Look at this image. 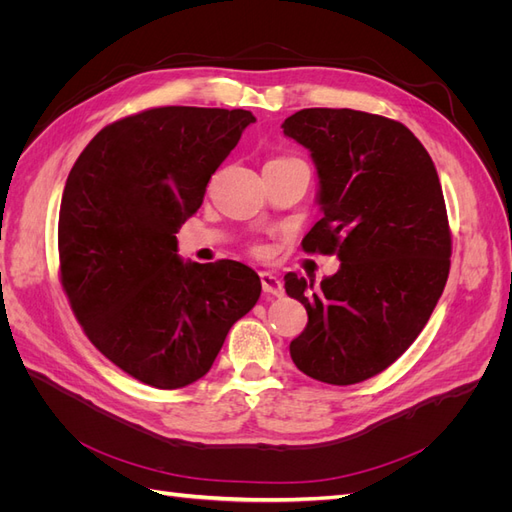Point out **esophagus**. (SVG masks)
Returning <instances> with one entry per match:
<instances>
[{
	"label": "esophagus",
	"instance_id": "1",
	"mask_svg": "<svg viewBox=\"0 0 512 512\" xmlns=\"http://www.w3.org/2000/svg\"><path fill=\"white\" fill-rule=\"evenodd\" d=\"M260 284H262V290H265L267 294H273V297H284V284L280 282V277L277 275H273L269 271H262Z\"/></svg>",
	"mask_w": 512,
	"mask_h": 512
}]
</instances>
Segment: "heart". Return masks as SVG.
<instances>
[{"label":"heart","instance_id":"heart-1","mask_svg":"<svg viewBox=\"0 0 512 512\" xmlns=\"http://www.w3.org/2000/svg\"><path fill=\"white\" fill-rule=\"evenodd\" d=\"M290 160H297V158H290V156H282V158H275L271 162H290Z\"/></svg>","mask_w":512,"mask_h":512}]
</instances>
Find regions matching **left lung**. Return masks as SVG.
<instances>
[{
	"label": "left lung",
	"mask_w": 512,
	"mask_h": 512,
	"mask_svg": "<svg viewBox=\"0 0 512 512\" xmlns=\"http://www.w3.org/2000/svg\"><path fill=\"white\" fill-rule=\"evenodd\" d=\"M284 134L312 151L322 220L303 250L337 254L320 286L288 273L307 309L290 356L305 376L348 386L374 378L423 331L451 269L442 185L427 149L395 119L352 108H303Z\"/></svg>",
	"instance_id": "left-lung-1"
}]
</instances>
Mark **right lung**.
I'll return each instance as SVG.
<instances>
[{
    "label": "right lung",
    "mask_w": 512,
    "mask_h": 512,
    "mask_svg": "<svg viewBox=\"0 0 512 512\" xmlns=\"http://www.w3.org/2000/svg\"><path fill=\"white\" fill-rule=\"evenodd\" d=\"M254 121L243 108H147L102 128L68 175L61 288L89 342L156 389L203 378L260 297L250 267L183 262L175 237Z\"/></svg>",
    "instance_id": "add662e5"
}]
</instances>
